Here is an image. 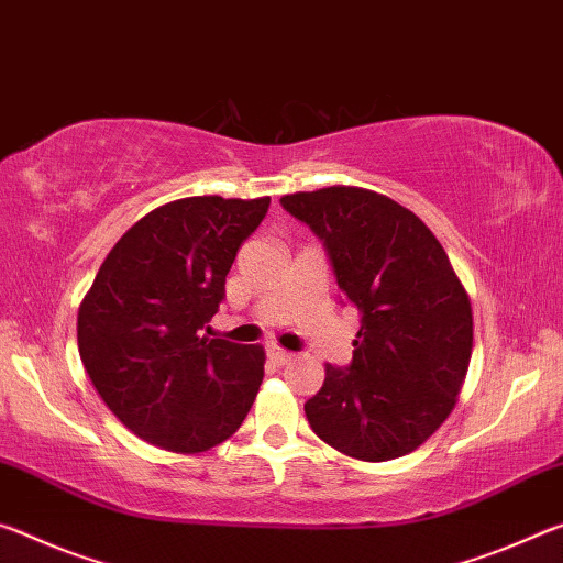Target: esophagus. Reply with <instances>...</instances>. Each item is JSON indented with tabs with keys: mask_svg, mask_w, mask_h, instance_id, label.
<instances>
[{
	"mask_svg": "<svg viewBox=\"0 0 563 563\" xmlns=\"http://www.w3.org/2000/svg\"><path fill=\"white\" fill-rule=\"evenodd\" d=\"M269 358L274 364H279V366H284V364H289L291 358H294V354H289V352H284V349H279V346H269Z\"/></svg>",
	"mask_w": 563,
	"mask_h": 563,
	"instance_id": "1",
	"label": "esophagus"
}]
</instances>
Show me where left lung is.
<instances>
[{"label": "left lung", "instance_id": "left-lung-1", "mask_svg": "<svg viewBox=\"0 0 563 563\" xmlns=\"http://www.w3.org/2000/svg\"><path fill=\"white\" fill-rule=\"evenodd\" d=\"M314 232L339 289L362 314L346 368L327 364L303 404L314 434L362 462L421 446L462 391L474 344L472 303L431 229L394 199L358 187L282 197Z\"/></svg>", "mask_w": 563, "mask_h": 563}]
</instances>
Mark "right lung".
<instances>
[{
	"label": "right lung",
	"mask_w": 563,
	"mask_h": 563,
	"mask_svg": "<svg viewBox=\"0 0 563 563\" xmlns=\"http://www.w3.org/2000/svg\"><path fill=\"white\" fill-rule=\"evenodd\" d=\"M269 197L156 207L99 266L77 317L79 356L109 411L150 444L197 454L242 427L264 349L201 336Z\"/></svg>",
	"instance_id": "obj_1"
}]
</instances>
